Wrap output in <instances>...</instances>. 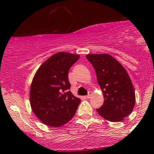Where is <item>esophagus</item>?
<instances>
[{
  "instance_id": "obj_1",
  "label": "esophagus",
  "mask_w": 154,
  "mask_h": 154,
  "mask_svg": "<svg viewBox=\"0 0 154 154\" xmlns=\"http://www.w3.org/2000/svg\"><path fill=\"white\" fill-rule=\"evenodd\" d=\"M91 94H92V92H91V91H88V95H86V98H87V99H89L90 97H91Z\"/></svg>"
}]
</instances>
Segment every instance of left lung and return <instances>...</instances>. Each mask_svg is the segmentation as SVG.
Masks as SVG:
<instances>
[{"instance_id": "1", "label": "left lung", "mask_w": 154, "mask_h": 154, "mask_svg": "<svg viewBox=\"0 0 154 154\" xmlns=\"http://www.w3.org/2000/svg\"><path fill=\"white\" fill-rule=\"evenodd\" d=\"M95 70L104 102L97 112L112 122H121L133 111L136 102L134 88L125 68L111 55L88 54Z\"/></svg>"}]
</instances>
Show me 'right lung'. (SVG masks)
<instances>
[{
  "label": "right lung",
  "mask_w": 154,
  "mask_h": 154,
  "mask_svg": "<svg viewBox=\"0 0 154 154\" xmlns=\"http://www.w3.org/2000/svg\"><path fill=\"white\" fill-rule=\"evenodd\" d=\"M79 58L78 54L57 53L35 72L30 86L29 103L34 114L45 125L61 127L75 115L80 99L69 91L68 74Z\"/></svg>",
  "instance_id": "add662e5"
}]
</instances>
